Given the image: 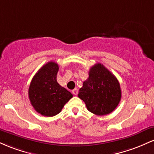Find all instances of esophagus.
<instances>
[{
	"instance_id": "obj_1",
	"label": "esophagus",
	"mask_w": 154,
	"mask_h": 154,
	"mask_svg": "<svg viewBox=\"0 0 154 154\" xmlns=\"http://www.w3.org/2000/svg\"><path fill=\"white\" fill-rule=\"evenodd\" d=\"M72 93H73L75 95H77L78 94V89H77V88H75V89L72 91Z\"/></svg>"
}]
</instances>
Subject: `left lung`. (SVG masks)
Returning a JSON list of instances; mask_svg holds the SVG:
<instances>
[{
	"mask_svg": "<svg viewBox=\"0 0 154 154\" xmlns=\"http://www.w3.org/2000/svg\"><path fill=\"white\" fill-rule=\"evenodd\" d=\"M78 97L91 113L106 115L116 109L121 100L119 82L103 64L98 63L90 69L89 77L83 82Z\"/></svg>",
	"mask_w": 154,
	"mask_h": 154,
	"instance_id": "8db88e82",
	"label": "left lung"
}]
</instances>
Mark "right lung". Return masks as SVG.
I'll return each mask as SVG.
<instances>
[{
  "label": "right lung",
  "instance_id": "add662e5",
  "mask_svg": "<svg viewBox=\"0 0 154 154\" xmlns=\"http://www.w3.org/2000/svg\"><path fill=\"white\" fill-rule=\"evenodd\" d=\"M59 65L54 61L43 65L32 79L28 95L35 110L41 115L54 116L61 112L73 95L57 82Z\"/></svg>",
  "mask_w": 154,
  "mask_h": 154
}]
</instances>
